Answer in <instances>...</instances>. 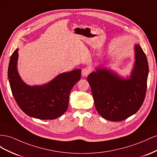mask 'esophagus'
Returning <instances> with one entry per match:
<instances>
[{
  "label": "esophagus",
  "instance_id": "esophagus-1",
  "mask_svg": "<svg viewBox=\"0 0 157 157\" xmlns=\"http://www.w3.org/2000/svg\"><path fill=\"white\" fill-rule=\"evenodd\" d=\"M89 72H90V70L88 68H83L82 71V76H87Z\"/></svg>",
  "mask_w": 157,
  "mask_h": 157
}]
</instances>
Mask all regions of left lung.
Wrapping results in <instances>:
<instances>
[{
	"label": "left lung",
	"instance_id": "left-lung-1",
	"mask_svg": "<svg viewBox=\"0 0 157 157\" xmlns=\"http://www.w3.org/2000/svg\"><path fill=\"white\" fill-rule=\"evenodd\" d=\"M135 62L129 78H124L106 68L97 67L88 75L96 109L110 121H122L136 114L145 99L148 62L139 44L134 47Z\"/></svg>",
	"mask_w": 157,
	"mask_h": 157
}]
</instances>
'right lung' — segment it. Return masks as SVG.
I'll use <instances>...</instances> for the list:
<instances>
[{
	"label": "right lung",
	"mask_w": 157,
	"mask_h": 157,
	"mask_svg": "<svg viewBox=\"0 0 157 157\" xmlns=\"http://www.w3.org/2000/svg\"><path fill=\"white\" fill-rule=\"evenodd\" d=\"M18 48L10 57L8 77L12 93L21 110L31 117L54 120L62 116L68 106L69 95L81 78L80 69L57 75L42 86H29L21 79L17 69Z\"/></svg>",
	"instance_id": "add662e5"
}]
</instances>
